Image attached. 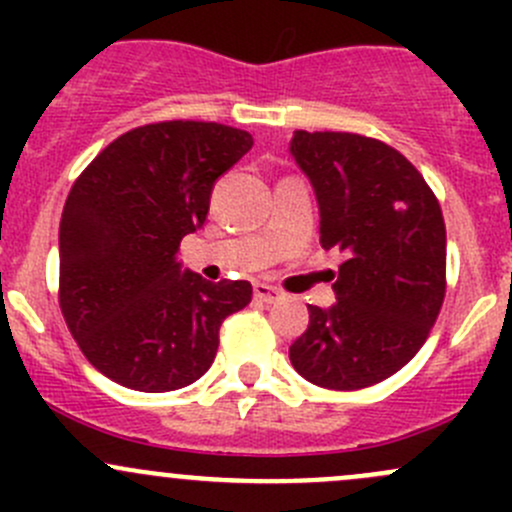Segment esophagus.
I'll return each mask as SVG.
<instances>
[{
    "label": "esophagus",
    "instance_id": "obj_1",
    "mask_svg": "<svg viewBox=\"0 0 512 512\" xmlns=\"http://www.w3.org/2000/svg\"><path fill=\"white\" fill-rule=\"evenodd\" d=\"M255 299H260V302L265 304H272L277 302V299H282V292L270 285H255Z\"/></svg>",
    "mask_w": 512,
    "mask_h": 512
}]
</instances>
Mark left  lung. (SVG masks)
Wrapping results in <instances>:
<instances>
[{
    "mask_svg": "<svg viewBox=\"0 0 512 512\" xmlns=\"http://www.w3.org/2000/svg\"><path fill=\"white\" fill-rule=\"evenodd\" d=\"M289 153L317 195L319 242L344 255L337 302L309 304L289 361L324 389L379 384L414 359L441 312V205L414 165L376 138L294 131Z\"/></svg>",
    "mask_w": 512,
    "mask_h": 512,
    "instance_id": "1",
    "label": "left lung"
}]
</instances>
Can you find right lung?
Here are the masks:
<instances>
[{"mask_svg":"<svg viewBox=\"0 0 512 512\" xmlns=\"http://www.w3.org/2000/svg\"><path fill=\"white\" fill-rule=\"evenodd\" d=\"M252 148L240 128L165 121L133 128L79 175L59 225V304L91 366L148 394L198 381L220 324L252 299L183 270L180 240L208 218L215 180Z\"/></svg>","mask_w":512,"mask_h":512,"instance_id":"1","label":"right lung"}]
</instances>
